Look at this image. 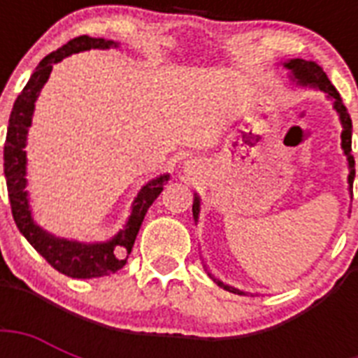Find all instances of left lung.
Here are the masks:
<instances>
[{
    "label": "left lung",
    "instance_id": "1",
    "mask_svg": "<svg viewBox=\"0 0 358 358\" xmlns=\"http://www.w3.org/2000/svg\"><path fill=\"white\" fill-rule=\"evenodd\" d=\"M284 66L292 72L294 80H297L299 85H308L316 87L320 91L327 92L329 98H333V108L336 109V113L340 115V120H342V148H344V154L348 156V165H350V176H348V184H350V193H353V178H355V159L351 156V117L345 109L342 98H340L338 91L334 89V85L329 81L327 74L323 72L322 66H317L314 61H305V59H289L288 63H284ZM199 212H201V199L195 195V201H193V217L195 221H199ZM213 278V277H212ZM219 286H223L224 289H229L232 294H243L241 289H236L232 286H227L217 278H213Z\"/></svg>",
    "mask_w": 358,
    "mask_h": 358
}]
</instances>
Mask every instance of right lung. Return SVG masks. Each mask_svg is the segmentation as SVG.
Masks as SVG:
<instances>
[{
    "mask_svg": "<svg viewBox=\"0 0 358 358\" xmlns=\"http://www.w3.org/2000/svg\"><path fill=\"white\" fill-rule=\"evenodd\" d=\"M119 44L106 38H92V36L81 35L69 41L57 52H52L50 55L42 59L35 72L31 74L27 85L20 92L16 102L13 106L10 117H8L7 141L3 148V167H5V178H7L8 201H10V210H13L14 223L18 230L24 234V238L29 241L35 250L53 269L63 273L72 278H92L109 275V273L119 271L126 264L128 255L131 252V247L135 243L137 232L141 229V223L145 219L148 208L156 201L159 193L163 191V185L169 182V174H163L159 178L150 180L148 184L143 185L139 195L135 196L134 206H131V215L128 223L120 230L119 234L103 243H80L72 239L55 238L42 230L38 224L33 221L29 210V199L25 191V143H27V131H29L31 119H33V109L41 89L50 78L53 64L59 63L61 59L72 53L85 52L91 48L98 50H108V48H117Z\"/></svg>",
    "mask_w": 358,
    "mask_h": 358,
    "instance_id": "1",
    "label": "right lung"
}]
</instances>
